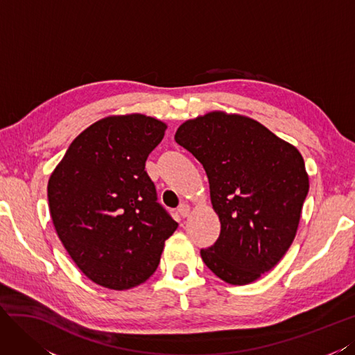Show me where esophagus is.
<instances>
[{"label":"esophagus","instance_id":"obj_1","mask_svg":"<svg viewBox=\"0 0 355 355\" xmlns=\"http://www.w3.org/2000/svg\"><path fill=\"white\" fill-rule=\"evenodd\" d=\"M189 212H190V207L187 205V204H180V207H178V214L183 217V218H186L187 216H189Z\"/></svg>","mask_w":355,"mask_h":355}]
</instances>
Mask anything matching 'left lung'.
Segmentation results:
<instances>
[{
  "label": "left lung",
  "instance_id": "left-lung-1",
  "mask_svg": "<svg viewBox=\"0 0 355 355\" xmlns=\"http://www.w3.org/2000/svg\"><path fill=\"white\" fill-rule=\"evenodd\" d=\"M175 141L204 166L221 223L200 257L234 286L256 281L296 236L309 178L299 150L259 121L212 111L184 121Z\"/></svg>",
  "mask_w": 355,
  "mask_h": 355
}]
</instances>
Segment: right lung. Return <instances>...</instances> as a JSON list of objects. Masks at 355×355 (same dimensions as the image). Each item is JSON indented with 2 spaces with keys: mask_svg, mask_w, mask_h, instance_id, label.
<instances>
[{
  "mask_svg": "<svg viewBox=\"0 0 355 355\" xmlns=\"http://www.w3.org/2000/svg\"><path fill=\"white\" fill-rule=\"evenodd\" d=\"M165 130L164 121L138 113L101 119L71 143L49 178L56 234L98 286L128 290L143 284L178 227L146 172Z\"/></svg>",
  "mask_w": 355,
  "mask_h": 355,
  "instance_id": "right-lung-1",
  "label": "right lung"
}]
</instances>
